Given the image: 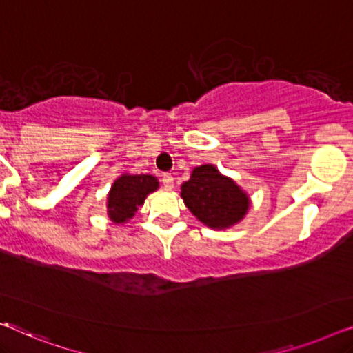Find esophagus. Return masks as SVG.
I'll return each mask as SVG.
<instances>
[{
	"mask_svg": "<svg viewBox=\"0 0 353 353\" xmlns=\"http://www.w3.org/2000/svg\"><path fill=\"white\" fill-rule=\"evenodd\" d=\"M161 182H163V185H165L166 190H172V188H174V177H172L171 174H163Z\"/></svg>",
	"mask_w": 353,
	"mask_h": 353,
	"instance_id": "obj_1",
	"label": "esophagus"
}]
</instances>
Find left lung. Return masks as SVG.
I'll return each mask as SVG.
<instances>
[{
	"mask_svg": "<svg viewBox=\"0 0 353 353\" xmlns=\"http://www.w3.org/2000/svg\"><path fill=\"white\" fill-rule=\"evenodd\" d=\"M181 196L188 211L212 230L236 225L251 206L250 195L214 165L193 168L190 179L182 183Z\"/></svg>",
	"mask_w": 353,
	"mask_h": 353,
	"instance_id": "1",
	"label": "left lung"
}]
</instances>
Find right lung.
<instances>
[{
	"mask_svg": "<svg viewBox=\"0 0 353 353\" xmlns=\"http://www.w3.org/2000/svg\"><path fill=\"white\" fill-rule=\"evenodd\" d=\"M160 187L158 179L152 174H129L125 172L112 183L107 195V216L113 224H126L136 216L150 193Z\"/></svg>",
	"mask_w": 353,
	"mask_h": 353,
	"instance_id": "obj_1",
	"label": "right lung"
}]
</instances>
